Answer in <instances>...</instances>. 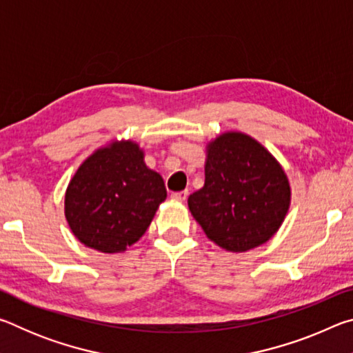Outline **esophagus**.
Returning a JSON list of instances; mask_svg holds the SVG:
<instances>
[{
  "instance_id": "obj_1",
  "label": "esophagus",
  "mask_w": 353,
  "mask_h": 353,
  "mask_svg": "<svg viewBox=\"0 0 353 353\" xmlns=\"http://www.w3.org/2000/svg\"><path fill=\"white\" fill-rule=\"evenodd\" d=\"M188 198V191L183 190V191H177V193H172L171 194V199L179 201V202H185Z\"/></svg>"
}]
</instances>
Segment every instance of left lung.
<instances>
[{
    "instance_id": "1",
    "label": "left lung",
    "mask_w": 353,
    "mask_h": 353,
    "mask_svg": "<svg viewBox=\"0 0 353 353\" xmlns=\"http://www.w3.org/2000/svg\"><path fill=\"white\" fill-rule=\"evenodd\" d=\"M291 204L286 172L250 135L224 132L207 145L205 182L188 207L208 240L229 252L265 244Z\"/></svg>"
}]
</instances>
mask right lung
<instances>
[{"instance_id": "right-lung-1", "label": "right lung", "mask_w": 353, "mask_h": 353, "mask_svg": "<svg viewBox=\"0 0 353 353\" xmlns=\"http://www.w3.org/2000/svg\"><path fill=\"white\" fill-rule=\"evenodd\" d=\"M165 199L163 179L148 168L139 143L115 140L83 160L71 177L65 218L87 248L124 252L145 235Z\"/></svg>"}]
</instances>
